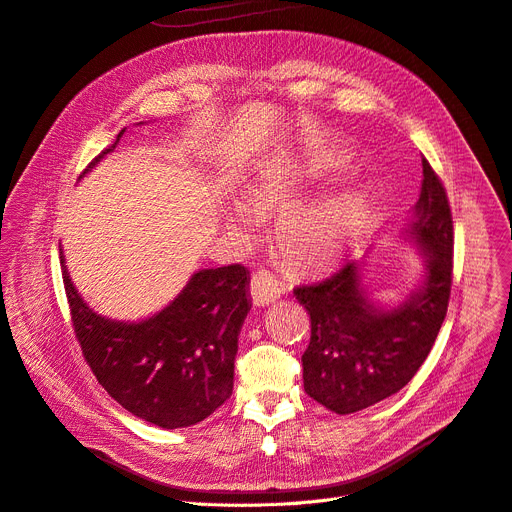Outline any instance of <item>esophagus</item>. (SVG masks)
I'll list each match as a JSON object with an SVG mask.
<instances>
[{
	"label": "esophagus",
	"instance_id": "1",
	"mask_svg": "<svg viewBox=\"0 0 512 512\" xmlns=\"http://www.w3.org/2000/svg\"><path fill=\"white\" fill-rule=\"evenodd\" d=\"M250 295L254 306H268L277 302L283 295V285L275 275H270L268 270H258V273L250 281Z\"/></svg>",
	"mask_w": 512,
	"mask_h": 512
}]
</instances>
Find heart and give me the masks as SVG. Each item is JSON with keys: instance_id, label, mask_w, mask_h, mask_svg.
Returning a JSON list of instances; mask_svg holds the SVG:
<instances>
[{"instance_id": "obj_1", "label": "heart", "mask_w": 512, "mask_h": 512, "mask_svg": "<svg viewBox=\"0 0 512 512\" xmlns=\"http://www.w3.org/2000/svg\"><path fill=\"white\" fill-rule=\"evenodd\" d=\"M333 167L335 163H330V159H314L306 165L287 163L266 167L248 190V204L254 210L286 206ZM362 213L364 200L355 190H337L312 200L294 202L277 219V248L293 264H324L345 248L362 221ZM223 221L233 235L242 239H250L258 231L256 215L237 200L223 206Z\"/></svg>"}]
</instances>
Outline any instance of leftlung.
<instances>
[{
    "label": "left lung",
    "instance_id": "8db88e82",
    "mask_svg": "<svg viewBox=\"0 0 512 512\" xmlns=\"http://www.w3.org/2000/svg\"><path fill=\"white\" fill-rule=\"evenodd\" d=\"M401 237L422 252L424 275L397 302L364 285V260H347L293 295L312 322L302 355L306 393L339 415L362 411L399 390L422 368L444 322L453 281V217L438 175L424 159L422 194Z\"/></svg>",
    "mask_w": 512,
    "mask_h": 512
}]
</instances>
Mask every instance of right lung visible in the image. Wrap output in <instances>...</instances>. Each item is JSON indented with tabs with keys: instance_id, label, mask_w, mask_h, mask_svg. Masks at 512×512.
<instances>
[{
	"instance_id": "obj_1",
	"label": "right lung",
	"mask_w": 512,
	"mask_h": 512,
	"mask_svg": "<svg viewBox=\"0 0 512 512\" xmlns=\"http://www.w3.org/2000/svg\"><path fill=\"white\" fill-rule=\"evenodd\" d=\"M124 132L80 177L113 153ZM59 258L82 353L119 405L148 424L175 430L202 422L231 397L239 330L252 308L250 273L242 264L200 268L163 310L126 322L90 308L64 252Z\"/></svg>"
}]
</instances>
